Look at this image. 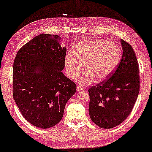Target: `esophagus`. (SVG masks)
<instances>
[{"label":"esophagus","mask_w":152,"mask_h":152,"mask_svg":"<svg viewBox=\"0 0 152 152\" xmlns=\"http://www.w3.org/2000/svg\"><path fill=\"white\" fill-rule=\"evenodd\" d=\"M82 90H83V87H81L80 86H77V91H81Z\"/></svg>","instance_id":"34e87169"}]
</instances>
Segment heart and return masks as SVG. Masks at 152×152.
I'll use <instances>...</instances> for the list:
<instances>
[{
	"label": "heart",
	"mask_w": 152,
	"mask_h": 152,
	"mask_svg": "<svg viewBox=\"0 0 152 152\" xmlns=\"http://www.w3.org/2000/svg\"><path fill=\"white\" fill-rule=\"evenodd\" d=\"M74 53L68 52L65 56V67L67 76L76 78L83 69L78 82L87 85L104 81L115 71L121 60V51L114 42L98 39H87L78 42Z\"/></svg>",
	"instance_id": "heart-1"
}]
</instances>
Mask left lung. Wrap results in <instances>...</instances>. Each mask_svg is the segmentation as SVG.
Masks as SVG:
<instances>
[{
	"mask_svg": "<svg viewBox=\"0 0 152 152\" xmlns=\"http://www.w3.org/2000/svg\"><path fill=\"white\" fill-rule=\"evenodd\" d=\"M121 61L106 81L89 89V113L96 125L104 129L116 127L127 118L139 94L138 63L132 47L121 39Z\"/></svg>",
	"mask_w": 152,
	"mask_h": 152,
	"instance_id": "8db88e82",
	"label": "left lung"
}]
</instances>
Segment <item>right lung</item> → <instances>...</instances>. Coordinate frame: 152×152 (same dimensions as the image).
Listing matches in <instances>:
<instances>
[{"label":"right lung","instance_id":"1","mask_svg":"<svg viewBox=\"0 0 152 152\" xmlns=\"http://www.w3.org/2000/svg\"><path fill=\"white\" fill-rule=\"evenodd\" d=\"M61 36L40 34L23 45L13 66V96L31 125L48 129L61 121L76 85L63 73L66 48Z\"/></svg>","mask_w":152,"mask_h":152}]
</instances>
